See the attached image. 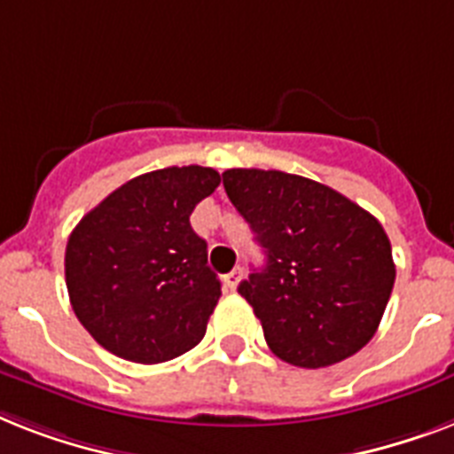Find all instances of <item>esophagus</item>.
I'll use <instances>...</instances> for the list:
<instances>
[{
  "label": "esophagus",
  "instance_id": "1",
  "mask_svg": "<svg viewBox=\"0 0 454 454\" xmlns=\"http://www.w3.org/2000/svg\"><path fill=\"white\" fill-rule=\"evenodd\" d=\"M223 280H226L228 290H235V287H238V285H240V280H242V269H240V266L231 270V273H228V276L223 278Z\"/></svg>",
  "mask_w": 454,
  "mask_h": 454
}]
</instances>
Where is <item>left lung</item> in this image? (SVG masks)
I'll list each match as a JSON object with an SVG mask.
<instances>
[{
	"label": "left lung",
	"instance_id": "obj_1",
	"mask_svg": "<svg viewBox=\"0 0 454 454\" xmlns=\"http://www.w3.org/2000/svg\"><path fill=\"white\" fill-rule=\"evenodd\" d=\"M223 188L266 252V266L238 292L270 351L309 370L358 353L395 280L380 221L330 185L285 171L228 169Z\"/></svg>",
	"mask_w": 454,
	"mask_h": 454
}]
</instances>
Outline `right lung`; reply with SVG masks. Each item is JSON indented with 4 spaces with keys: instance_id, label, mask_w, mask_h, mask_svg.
<instances>
[{
    "instance_id": "obj_1",
    "label": "right lung",
    "mask_w": 454,
    "mask_h": 454,
    "mask_svg": "<svg viewBox=\"0 0 454 454\" xmlns=\"http://www.w3.org/2000/svg\"><path fill=\"white\" fill-rule=\"evenodd\" d=\"M219 184V171L198 164L148 171L74 226L66 247L67 294L106 351L155 365L202 341L221 283L191 214Z\"/></svg>"
}]
</instances>
